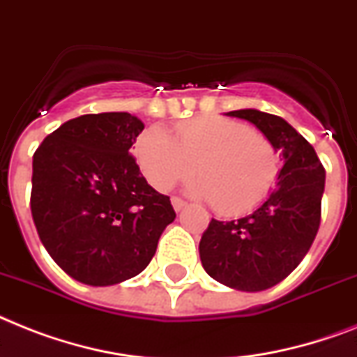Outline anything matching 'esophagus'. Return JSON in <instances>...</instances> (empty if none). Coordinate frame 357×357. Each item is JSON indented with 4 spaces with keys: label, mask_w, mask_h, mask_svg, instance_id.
Returning a JSON list of instances; mask_svg holds the SVG:
<instances>
[{
    "label": "esophagus",
    "mask_w": 357,
    "mask_h": 357,
    "mask_svg": "<svg viewBox=\"0 0 357 357\" xmlns=\"http://www.w3.org/2000/svg\"><path fill=\"white\" fill-rule=\"evenodd\" d=\"M170 202H172V207L176 208V211H181V208L185 207V202L181 198H178V196H172V199H170Z\"/></svg>",
    "instance_id": "esophagus-1"
}]
</instances>
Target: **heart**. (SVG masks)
<instances>
[{
	"mask_svg": "<svg viewBox=\"0 0 357 357\" xmlns=\"http://www.w3.org/2000/svg\"><path fill=\"white\" fill-rule=\"evenodd\" d=\"M135 155L144 178L159 192L196 172L192 190L222 214L251 211L268 198L279 178V152L251 126L220 115L185 121L174 139L161 128L139 137Z\"/></svg>",
	"mask_w": 357,
	"mask_h": 357,
	"instance_id": "obj_1",
	"label": "heart"
}]
</instances>
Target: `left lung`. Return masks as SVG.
Masks as SVG:
<instances>
[{
	"label": "left lung",
	"mask_w": 357,
	"mask_h": 357,
	"mask_svg": "<svg viewBox=\"0 0 357 357\" xmlns=\"http://www.w3.org/2000/svg\"><path fill=\"white\" fill-rule=\"evenodd\" d=\"M253 123L282 152L279 185L255 213L211 220L199 259L214 280L242 291H262L284 280L306 257L321 224L324 167L314 146L282 117L259 109L229 112Z\"/></svg>",
	"instance_id": "left-lung-1"
}]
</instances>
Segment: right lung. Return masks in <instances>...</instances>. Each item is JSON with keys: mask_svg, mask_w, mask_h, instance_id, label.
<instances>
[{"mask_svg": "<svg viewBox=\"0 0 357 357\" xmlns=\"http://www.w3.org/2000/svg\"><path fill=\"white\" fill-rule=\"evenodd\" d=\"M143 130L130 113H89L63 123L34 152L38 236L78 282L112 286L139 275L176 218L169 196L146 183L130 153Z\"/></svg>", "mask_w": 357, "mask_h": 357, "instance_id": "1", "label": "right lung"}]
</instances>
